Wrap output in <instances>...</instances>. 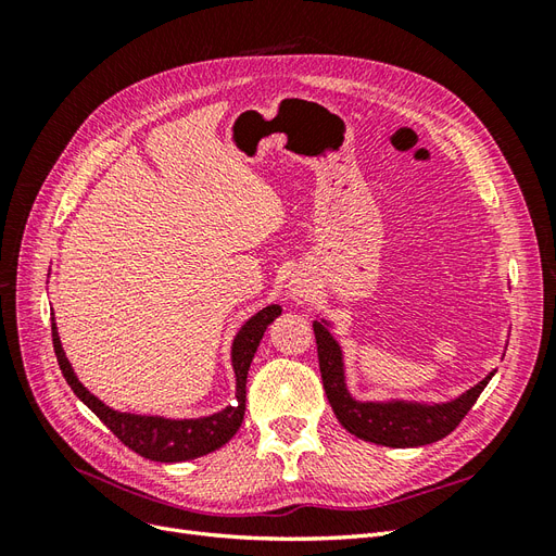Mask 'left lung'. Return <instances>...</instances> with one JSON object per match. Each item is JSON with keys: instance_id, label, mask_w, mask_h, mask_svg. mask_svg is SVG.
Instances as JSON below:
<instances>
[{"instance_id": "left-lung-1", "label": "left lung", "mask_w": 556, "mask_h": 556, "mask_svg": "<svg viewBox=\"0 0 556 556\" xmlns=\"http://www.w3.org/2000/svg\"><path fill=\"white\" fill-rule=\"evenodd\" d=\"M319 374L327 399L339 422L355 433L357 439L384 447H419L445 439L459 427L466 413L482 394L494 371L470 387L466 394L439 406H419V403H359L345 390L341 348L333 341L325 323H313Z\"/></svg>"}]
</instances>
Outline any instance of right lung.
<instances>
[{
  "instance_id": "add662e5",
  "label": "right lung",
  "mask_w": 556,
  "mask_h": 556,
  "mask_svg": "<svg viewBox=\"0 0 556 556\" xmlns=\"http://www.w3.org/2000/svg\"><path fill=\"white\" fill-rule=\"evenodd\" d=\"M280 306H266L257 315H252L248 323L241 327V331L233 339L231 348V362H233V374H237V403L225 408L223 413H215L211 417H199V419H164V417H143V415H129V413H117L102 401L92 396L86 387H83L74 374L70 359L64 357V350L58 336L55 323L53 327V348L55 357L60 364V371L64 380L70 382L74 394L86 403V406L102 419V422L117 435V441L125 443L129 450H134L141 457L150 462H188L204 457V454L223 447L233 433L239 431L243 415H245V380H248V368L252 357H255L257 345L266 327L274 323L280 315Z\"/></svg>"
}]
</instances>
